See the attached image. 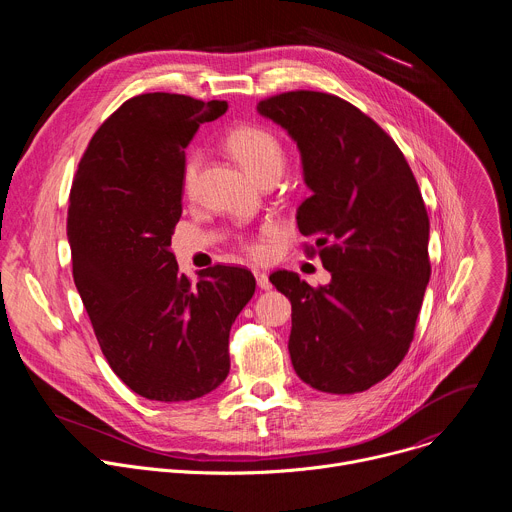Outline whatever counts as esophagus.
<instances>
[{
    "mask_svg": "<svg viewBox=\"0 0 512 512\" xmlns=\"http://www.w3.org/2000/svg\"><path fill=\"white\" fill-rule=\"evenodd\" d=\"M255 279H257V285L261 289H271V281H269V275L265 271H255Z\"/></svg>",
    "mask_w": 512,
    "mask_h": 512,
    "instance_id": "1",
    "label": "esophagus"
}]
</instances>
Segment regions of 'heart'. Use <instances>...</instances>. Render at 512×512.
<instances>
[{
  "instance_id": "b5f03b06",
  "label": "heart",
  "mask_w": 512,
  "mask_h": 512,
  "mask_svg": "<svg viewBox=\"0 0 512 512\" xmlns=\"http://www.w3.org/2000/svg\"><path fill=\"white\" fill-rule=\"evenodd\" d=\"M227 148L259 182L267 178H279V174L283 172V166H285L283 141L273 129L265 125L245 123L231 129L227 135ZM202 162H204V156L200 150H192L186 156V162L182 168V186L188 196H192L198 186ZM271 233H273L271 225L263 229V237ZM245 249L253 257L265 255L263 241H251L245 245Z\"/></svg>"
}]
</instances>
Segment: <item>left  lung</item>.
<instances>
[{
	"label": "left lung",
	"instance_id": "obj_1",
	"mask_svg": "<svg viewBox=\"0 0 512 512\" xmlns=\"http://www.w3.org/2000/svg\"><path fill=\"white\" fill-rule=\"evenodd\" d=\"M257 111L298 143L312 190L298 227L332 275L320 287L294 271L269 277L291 302V364L322 393L367 391L405 358L431 275L417 180L397 143L336 95L289 91Z\"/></svg>",
	"mask_w": 512,
	"mask_h": 512
}]
</instances>
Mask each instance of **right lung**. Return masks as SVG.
Listing matches in <instances>:
<instances>
[{"instance_id": "1", "label": "right lung", "mask_w": 512, "mask_h": 512, "mask_svg": "<svg viewBox=\"0 0 512 512\" xmlns=\"http://www.w3.org/2000/svg\"><path fill=\"white\" fill-rule=\"evenodd\" d=\"M227 107L137 95L97 129L72 180V277L109 367L152 401H192L227 379L229 332L255 294L243 267L214 265L194 285L170 251L184 148Z\"/></svg>"}]
</instances>
